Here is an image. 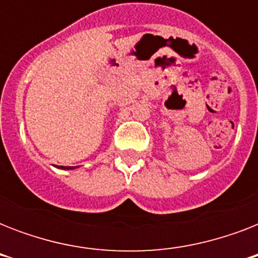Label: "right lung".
I'll return each mask as SVG.
<instances>
[{
    "mask_svg": "<svg viewBox=\"0 0 258 258\" xmlns=\"http://www.w3.org/2000/svg\"><path fill=\"white\" fill-rule=\"evenodd\" d=\"M60 169H64V170H72V169H75V167H72V166H60Z\"/></svg>",
    "mask_w": 258,
    "mask_h": 258,
    "instance_id": "1",
    "label": "right lung"
}]
</instances>
